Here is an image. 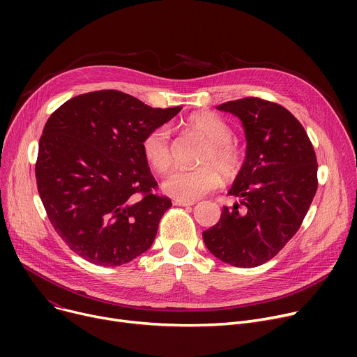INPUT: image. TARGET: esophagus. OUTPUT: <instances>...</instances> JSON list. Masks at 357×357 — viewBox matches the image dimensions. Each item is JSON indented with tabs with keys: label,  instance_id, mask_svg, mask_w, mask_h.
<instances>
[{
	"label": "esophagus",
	"instance_id": "esophagus-1",
	"mask_svg": "<svg viewBox=\"0 0 357 357\" xmlns=\"http://www.w3.org/2000/svg\"><path fill=\"white\" fill-rule=\"evenodd\" d=\"M175 205H179V207H190V205H194L195 201H186V199H174Z\"/></svg>",
	"mask_w": 357,
	"mask_h": 357
}]
</instances>
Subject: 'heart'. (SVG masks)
<instances>
[{
    "label": "heart",
    "instance_id": "b5f03b06",
    "mask_svg": "<svg viewBox=\"0 0 357 357\" xmlns=\"http://www.w3.org/2000/svg\"><path fill=\"white\" fill-rule=\"evenodd\" d=\"M181 128L205 140L198 158L201 166L169 175L163 182L166 194L176 199L194 201L214 191L221 182V175L229 181L238 176L245 166V153L231 140L233 130L221 117L208 111L194 112L181 121ZM142 153L155 172L166 174L174 163L169 130L158 127L149 131L142 142Z\"/></svg>",
    "mask_w": 357,
    "mask_h": 357
}]
</instances>
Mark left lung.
Segmentation results:
<instances>
[{"instance_id":"obj_1","label":"left lung","mask_w":357,"mask_h":357,"mask_svg":"<svg viewBox=\"0 0 357 357\" xmlns=\"http://www.w3.org/2000/svg\"><path fill=\"white\" fill-rule=\"evenodd\" d=\"M217 108L241 120L248 150L229 191L240 202L224 207L202 238L226 264L256 268L275 257L301 227L318 186V163L307 131L285 107L246 97Z\"/></svg>"}]
</instances>
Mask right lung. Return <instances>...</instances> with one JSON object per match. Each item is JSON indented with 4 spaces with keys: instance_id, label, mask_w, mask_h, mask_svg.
I'll return each mask as SVG.
<instances>
[{
    "instance_id": "obj_1",
    "label": "right lung",
    "mask_w": 357,
    "mask_h": 357,
    "mask_svg": "<svg viewBox=\"0 0 357 357\" xmlns=\"http://www.w3.org/2000/svg\"><path fill=\"white\" fill-rule=\"evenodd\" d=\"M179 111L101 89L70 98L49 117L36 182L49 221L72 252L93 265L120 266L152 246L172 201L156 194L142 142Z\"/></svg>"
}]
</instances>
